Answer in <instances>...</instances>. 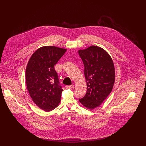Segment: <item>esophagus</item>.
Masks as SVG:
<instances>
[{
    "label": "esophagus",
    "mask_w": 146,
    "mask_h": 146,
    "mask_svg": "<svg viewBox=\"0 0 146 146\" xmlns=\"http://www.w3.org/2000/svg\"><path fill=\"white\" fill-rule=\"evenodd\" d=\"M66 88L67 89H72V88H73V85H67L66 86Z\"/></svg>",
    "instance_id": "obj_1"
}]
</instances>
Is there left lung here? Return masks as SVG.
<instances>
[{
    "label": "left lung",
    "mask_w": 146,
    "mask_h": 146,
    "mask_svg": "<svg viewBox=\"0 0 146 146\" xmlns=\"http://www.w3.org/2000/svg\"><path fill=\"white\" fill-rule=\"evenodd\" d=\"M84 65L87 91L79 102L93 110L104 102L111 92L115 81V70L111 56L102 48L91 46L78 51Z\"/></svg>",
    "instance_id": "1"
}]
</instances>
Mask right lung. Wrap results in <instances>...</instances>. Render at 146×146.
I'll list each match as a JSON object with an SVG mask.
<instances>
[{"mask_svg":"<svg viewBox=\"0 0 146 146\" xmlns=\"http://www.w3.org/2000/svg\"><path fill=\"white\" fill-rule=\"evenodd\" d=\"M66 49L42 46L31 57L26 70V82L33 101L45 111L54 110L61 101L63 89L54 66Z\"/></svg>","mask_w":146,"mask_h":146,"instance_id":"add662e5","label":"right lung"}]
</instances>
